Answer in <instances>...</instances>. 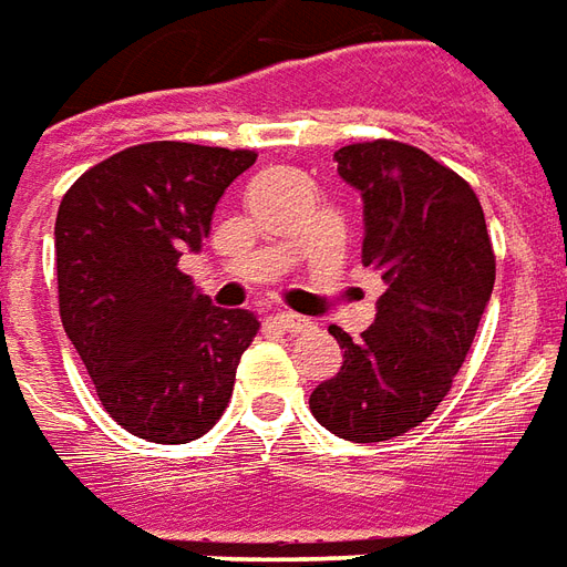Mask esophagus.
I'll return each mask as SVG.
<instances>
[{
    "label": "esophagus",
    "instance_id": "obj_1",
    "mask_svg": "<svg viewBox=\"0 0 567 567\" xmlns=\"http://www.w3.org/2000/svg\"><path fill=\"white\" fill-rule=\"evenodd\" d=\"M275 323L280 329H287V332H299V329L308 327V317L292 315V311H277Z\"/></svg>",
    "mask_w": 567,
    "mask_h": 567
}]
</instances>
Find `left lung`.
<instances>
[{
  "mask_svg": "<svg viewBox=\"0 0 567 567\" xmlns=\"http://www.w3.org/2000/svg\"><path fill=\"white\" fill-rule=\"evenodd\" d=\"M336 162L363 198V265L388 290L357 341L332 327L341 369L308 403L329 433L381 443L443 403L492 299L495 252L476 192L427 152L372 140Z\"/></svg>",
  "mask_w": 567,
  "mask_h": 567,
  "instance_id": "1",
  "label": "left lung"
}]
</instances>
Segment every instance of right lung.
<instances>
[{"instance_id": "add662e5", "label": "right lung", "mask_w": 567, "mask_h": 567, "mask_svg": "<svg viewBox=\"0 0 567 567\" xmlns=\"http://www.w3.org/2000/svg\"><path fill=\"white\" fill-rule=\"evenodd\" d=\"M250 148L143 143L82 174L54 223L60 320L110 419L140 440L188 443L226 412L259 320L216 308L183 275Z\"/></svg>"}]
</instances>
